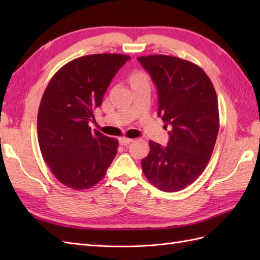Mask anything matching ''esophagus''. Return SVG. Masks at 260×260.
Returning <instances> with one entry per match:
<instances>
[{
	"label": "esophagus",
	"mask_w": 260,
	"mask_h": 260,
	"mask_svg": "<svg viewBox=\"0 0 260 260\" xmlns=\"http://www.w3.org/2000/svg\"><path fill=\"white\" fill-rule=\"evenodd\" d=\"M133 142V140L132 139H127V137H121V139L119 140V143L121 145H128L129 143Z\"/></svg>",
	"instance_id": "34e87169"
}]
</instances>
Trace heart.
I'll return each mask as SVG.
<instances>
[{
	"mask_svg": "<svg viewBox=\"0 0 260 260\" xmlns=\"http://www.w3.org/2000/svg\"><path fill=\"white\" fill-rule=\"evenodd\" d=\"M141 79H147V76L143 73H134L131 77V82L135 81V80H141Z\"/></svg>",
	"mask_w": 260,
	"mask_h": 260,
	"instance_id": "heart-1",
	"label": "heart"
}]
</instances>
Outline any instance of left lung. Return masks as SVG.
<instances>
[{
  "label": "left lung",
  "mask_w": 260,
  "mask_h": 260,
  "mask_svg": "<svg viewBox=\"0 0 260 260\" xmlns=\"http://www.w3.org/2000/svg\"><path fill=\"white\" fill-rule=\"evenodd\" d=\"M137 59L157 88V115L170 128L167 147L150 141L143 172L161 191H180L200 176L211 157L219 131L217 93L208 75L191 61L165 54Z\"/></svg>",
  "instance_id": "8db88e82"
}]
</instances>
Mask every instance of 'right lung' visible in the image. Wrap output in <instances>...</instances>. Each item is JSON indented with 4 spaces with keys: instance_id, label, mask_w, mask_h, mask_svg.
<instances>
[{
    "instance_id": "obj_1",
    "label": "right lung",
    "mask_w": 260,
    "mask_h": 260,
    "mask_svg": "<svg viewBox=\"0 0 260 260\" xmlns=\"http://www.w3.org/2000/svg\"><path fill=\"white\" fill-rule=\"evenodd\" d=\"M128 59L119 53L84 56L66 63L49 81L38 112V141L43 159L63 185L90 189L112 164L118 141L88 124Z\"/></svg>"
}]
</instances>
